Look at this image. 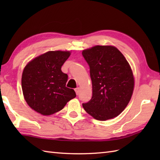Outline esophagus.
Listing matches in <instances>:
<instances>
[{
  "label": "esophagus",
  "mask_w": 160,
  "mask_h": 160,
  "mask_svg": "<svg viewBox=\"0 0 160 160\" xmlns=\"http://www.w3.org/2000/svg\"><path fill=\"white\" fill-rule=\"evenodd\" d=\"M80 88H76V89H75V91H76V94L77 95H78L79 94V93H80Z\"/></svg>",
  "instance_id": "esophagus-1"
}]
</instances>
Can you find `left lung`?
Masks as SVG:
<instances>
[{
	"mask_svg": "<svg viewBox=\"0 0 160 160\" xmlns=\"http://www.w3.org/2000/svg\"><path fill=\"white\" fill-rule=\"evenodd\" d=\"M90 68L92 97L82 107L98 120L105 121L120 115L130 101L134 88L131 67L113 46L97 45L83 50Z\"/></svg>",
	"mask_w": 160,
	"mask_h": 160,
	"instance_id": "left-lung-1",
	"label": "left lung"
}]
</instances>
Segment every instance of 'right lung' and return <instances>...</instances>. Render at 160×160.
<instances>
[{
    "label": "right lung",
    "mask_w": 160,
    "mask_h": 160,
    "mask_svg": "<svg viewBox=\"0 0 160 160\" xmlns=\"http://www.w3.org/2000/svg\"><path fill=\"white\" fill-rule=\"evenodd\" d=\"M70 54L69 52L50 51L27 64L22 75V89L32 109L49 115L62 110L76 98L75 91L66 87L67 74L61 70Z\"/></svg>",
    "instance_id": "add662e5"
}]
</instances>
